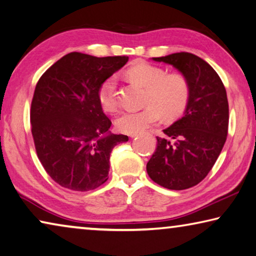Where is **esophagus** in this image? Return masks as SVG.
I'll return each mask as SVG.
<instances>
[{
	"mask_svg": "<svg viewBox=\"0 0 256 256\" xmlns=\"http://www.w3.org/2000/svg\"><path fill=\"white\" fill-rule=\"evenodd\" d=\"M137 136V134H132L130 135V137H136Z\"/></svg>",
	"mask_w": 256,
	"mask_h": 256,
	"instance_id": "1",
	"label": "esophagus"
}]
</instances>
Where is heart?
Masks as SVG:
<instances>
[{"label": "heart", "mask_w": 256, "mask_h": 256, "mask_svg": "<svg viewBox=\"0 0 256 256\" xmlns=\"http://www.w3.org/2000/svg\"><path fill=\"white\" fill-rule=\"evenodd\" d=\"M128 76L148 88L142 110L124 111L116 119L118 130L124 134H138L161 120L162 114L172 119L185 111L190 96L187 79L180 74H166V71L150 64H140L128 70ZM98 100L106 111L116 108V78L108 77L100 87Z\"/></svg>", "instance_id": "obj_1"}]
</instances>
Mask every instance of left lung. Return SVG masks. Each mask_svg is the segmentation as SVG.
<instances>
[{"instance_id": "8db88e82", "label": "left lung", "mask_w": 256, "mask_h": 256, "mask_svg": "<svg viewBox=\"0 0 256 256\" xmlns=\"http://www.w3.org/2000/svg\"><path fill=\"white\" fill-rule=\"evenodd\" d=\"M178 69L187 79L190 96L184 116L156 137V152L146 170L158 185L182 190L206 177L228 135L229 106L224 82L203 58L188 52L153 58Z\"/></svg>"}]
</instances>
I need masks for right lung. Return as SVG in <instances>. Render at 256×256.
<instances>
[{
    "mask_svg": "<svg viewBox=\"0 0 256 256\" xmlns=\"http://www.w3.org/2000/svg\"><path fill=\"white\" fill-rule=\"evenodd\" d=\"M128 58L71 52L36 84L30 108L34 143L42 166L60 186L87 192L108 180L112 150L128 136L108 132L112 122L98 90Z\"/></svg>",
    "mask_w": 256,
    "mask_h": 256,
    "instance_id": "add662e5",
    "label": "right lung"
}]
</instances>
